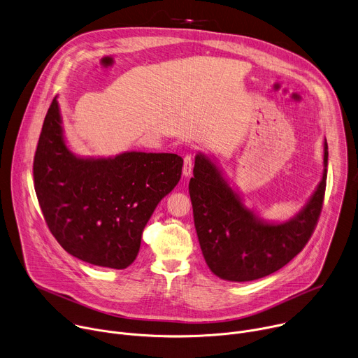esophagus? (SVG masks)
<instances>
[{"mask_svg":"<svg viewBox=\"0 0 358 358\" xmlns=\"http://www.w3.org/2000/svg\"><path fill=\"white\" fill-rule=\"evenodd\" d=\"M192 173V156L191 155H187L184 157V166H182V174L184 177H188L191 176Z\"/></svg>","mask_w":358,"mask_h":358,"instance_id":"esophagus-1","label":"esophagus"}]
</instances>
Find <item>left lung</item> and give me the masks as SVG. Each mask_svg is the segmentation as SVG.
<instances>
[{"label": "left lung", "mask_w": 358, "mask_h": 358, "mask_svg": "<svg viewBox=\"0 0 358 358\" xmlns=\"http://www.w3.org/2000/svg\"><path fill=\"white\" fill-rule=\"evenodd\" d=\"M324 143V167H327ZM327 170L308 202L285 224H266L241 202L218 169L202 155L195 157L189 180L194 224L208 268L221 279L249 282L287 265L312 238L319 222Z\"/></svg>", "instance_id": "left-lung-1"}]
</instances>
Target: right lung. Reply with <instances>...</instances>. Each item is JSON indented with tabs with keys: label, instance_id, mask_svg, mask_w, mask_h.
Wrapping results in <instances>:
<instances>
[{
	"label": "right lung",
	"instance_id": "1",
	"mask_svg": "<svg viewBox=\"0 0 358 358\" xmlns=\"http://www.w3.org/2000/svg\"><path fill=\"white\" fill-rule=\"evenodd\" d=\"M182 159L170 152H123L79 159L62 136L57 99L50 103L34 157V187L45 222L75 258L126 269L157 203L180 181Z\"/></svg>",
	"mask_w": 358,
	"mask_h": 358
}]
</instances>
